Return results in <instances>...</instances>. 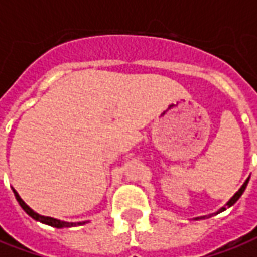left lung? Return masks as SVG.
Instances as JSON below:
<instances>
[{"instance_id":"obj_1","label":"left lung","mask_w":257,"mask_h":257,"mask_svg":"<svg viewBox=\"0 0 257 257\" xmlns=\"http://www.w3.org/2000/svg\"><path fill=\"white\" fill-rule=\"evenodd\" d=\"M247 182H249V178L246 179V181H245V184L242 185L241 186V189H239V191L236 192V193H235L234 196L231 197V199H229L228 200V203H227V207H229V206H232V204L235 203V202H236V200H238V199H239V197L242 196V193H243V191H245V189H246V185H247ZM224 210H225V206H224V207H222V209H220V211H218V213H221V211H224Z\"/></svg>"}]
</instances>
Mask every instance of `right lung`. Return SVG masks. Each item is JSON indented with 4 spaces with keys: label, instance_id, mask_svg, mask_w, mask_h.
<instances>
[{
    "label": "right lung",
    "instance_id": "1",
    "mask_svg": "<svg viewBox=\"0 0 257 257\" xmlns=\"http://www.w3.org/2000/svg\"><path fill=\"white\" fill-rule=\"evenodd\" d=\"M14 193H15L16 200H18V203L21 204V207H22L26 213H28L29 216L32 217V218H35L36 221H40L43 224H47V225H51V227H55V228H64V227H75V225H82V224H85L83 222H66V221H61V220H55V218H51V217H46V216H40V214H37L36 211L29 207L28 204L23 202L21 196L18 195V192L15 189H12Z\"/></svg>",
    "mask_w": 257,
    "mask_h": 257
}]
</instances>
